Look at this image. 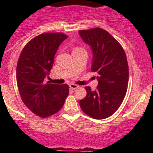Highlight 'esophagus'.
<instances>
[{
	"instance_id": "34e87169",
	"label": "esophagus",
	"mask_w": 153,
	"mask_h": 153,
	"mask_svg": "<svg viewBox=\"0 0 153 153\" xmlns=\"http://www.w3.org/2000/svg\"><path fill=\"white\" fill-rule=\"evenodd\" d=\"M70 87L71 89H76V88H78V87H79V86H78V85L74 84V83H70Z\"/></svg>"
}]
</instances>
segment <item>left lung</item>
<instances>
[{
  "instance_id": "8db88e82",
  "label": "left lung",
  "mask_w": 153,
  "mask_h": 153,
  "mask_svg": "<svg viewBox=\"0 0 153 153\" xmlns=\"http://www.w3.org/2000/svg\"><path fill=\"white\" fill-rule=\"evenodd\" d=\"M90 46L93 56L91 71L97 74L98 86L92 91L86 86V97L79 106L89 117L103 120L113 114L122 104L129 82V67L122 46L109 32L101 28L79 31Z\"/></svg>"
}]
</instances>
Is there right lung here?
<instances>
[{"label": "right lung", "instance_id": "obj_1", "mask_svg": "<svg viewBox=\"0 0 153 153\" xmlns=\"http://www.w3.org/2000/svg\"><path fill=\"white\" fill-rule=\"evenodd\" d=\"M67 37L63 33H41L25 45L18 59L16 76L21 100L42 118L57 113L69 94L67 84L46 82L58 47Z\"/></svg>", "mask_w": 153, "mask_h": 153}]
</instances>
